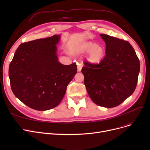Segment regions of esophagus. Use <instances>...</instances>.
I'll return each instance as SVG.
<instances>
[{
    "label": "esophagus",
    "instance_id": "1",
    "mask_svg": "<svg viewBox=\"0 0 150 150\" xmlns=\"http://www.w3.org/2000/svg\"><path fill=\"white\" fill-rule=\"evenodd\" d=\"M82 66H83V64H81V63H78V64H77V67H78V72H80L81 70V68H82Z\"/></svg>",
    "mask_w": 150,
    "mask_h": 150
}]
</instances>
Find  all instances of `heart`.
Instances as JSON below:
<instances>
[{
	"label": "heart",
	"mask_w": 150,
	"mask_h": 150,
	"mask_svg": "<svg viewBox=\"0 0 150 150\" xmlns=\"http://www.w3.org/2000/svg\"><path fill=\"white\" fill-rule=\"evenodd\" d=\"M84 48L86 51L92 52L89 57V61L92 63H98L104 57V49L101 46H98L96 43L88 42L84 45Z\"/></svg>",
	"instance_id": "1"
}]
</instances>
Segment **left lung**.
Segmentation results:
<instances>
[{
  "label": "left lung",
  "instance_id": "1",
  "mask_svg": "<svg viewBox=\"0 0 150 150\" xmlns=\"http://www.w3.org/2000/svg\"><path fill=\"white\" fill-rule=\"evenodd\" d=\"M106 43V55L99 64L84 61L81 72L93 103L105 108L120 105L135 91L140 61L132 45L123 39L100 35Z\"/></svg>",
  "mask_w": 150,
  "mask_h": 150
}]
</instances>
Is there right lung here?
<instances>
[{"mask_svg": "<svg viewBox=\"0 0 150 150\" xmlns=\"http://www.w3.org/2000/svg\"><path fill=\"white\" fill-rule=\"evenodd\" d=\"M59 37L22 43L10 64L8 74L14 96L37 111L57 106L77 72L75 63L66 66L58 61L56 44Z\"/></svg>", "mask_w": 150, "mask_h": 150, "instance_id": "obj_1", "label": "right lung"}]
</instances>
